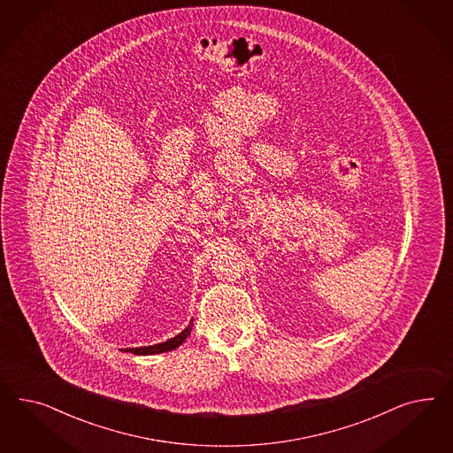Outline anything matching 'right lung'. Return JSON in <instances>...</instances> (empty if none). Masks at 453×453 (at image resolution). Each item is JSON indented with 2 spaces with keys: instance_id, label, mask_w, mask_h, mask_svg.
<instances>
[{
  "instance_id": "obj_1",
  "label": "right lung",
  "mask_w": 453,
  "mask_h": 453,
  "mask_svg": "<svg viewBox=\"0 0 453 453\" xmlns=\"http://www.w3.org/2000/svg\"><path fill=\"white\" fill-rule=\"evenodd\" d=\"M192 320L188 324V327L178 334L176 337L165 341V342L154 343V345H148V347H129V349H121L123 352H131L134 356H154V354H163V352H169L178 349L180 343L184 342L189 335H191Z\"/></svg>"
}]
</instances>
